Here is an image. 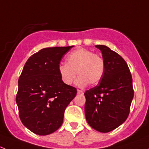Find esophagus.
I'll return each instance as SVG.
<instances>
[{"mask_svg":"<svg viewBox=\"0 0 149 149\" xmlns=\"http://www.w3.org/2000/svg\"><path fill=\"white\" fill-rule=\"evenodd\" d=\"M77 94H81V95H82V94H84V91H81V90L78 89V90H77Z\"/></svg>","mask_w":149,"mask_h":149,"instance_id":"1","label":"esophagus"}]
</instances>
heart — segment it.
Here are the masks:
<instances>
[{"label":"heart","mask_w":149,"mask_h":149,"mask_svg":"<svg viewBox=\"0 0 149 149\" xmlns=\"http://www.w3.org/2000/svg\"><path fill=\"white\" fill-rule=\"evenodd\" d=\"M104 72V62L102 57L92 51L79 48L68 55L66 63L60 64L59 73L62 81L65 85H71L79 76L76 84L79 87H85L88 84H98Z\"/></svg>","instance_id":"obj_1"}]
</instances>
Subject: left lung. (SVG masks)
I'll return each instance as SVG.
<instances>
[{
    "label": "left lung",
    "mask_w": 149,
    "mask_h": 149,
    "mask_svg": "<svg viewBox=\"0 0 149 149\" xmlns=\"http://www.w3.org/2000/svg\"><path fill=\"white\" fill-rule=\"evenodd\" d=\"M102 54L104 72L98 85L87 90L85 115L88 124L101 133H108L127 118L133 99V80L127 64L105 45H96Z\"/></svg>",
    "instance_id": "left-lung-1"
}]
</instances>
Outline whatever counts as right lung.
I'll return each instance as SVG.
<instances>
[{"label": "right lung", "mask_w": 149, "mask_h": 149, "mask_svg": "<svg viewBox=\"0 0 149 149\" xmlns=\"http://www.w3.org/2000/svg\"><path fill=\"white\" fill-rule=\"evenodd\" d=\"M73 47L42 49L24 66L16 102L21 121L35 134L56 131L62 125L65 108L76 97V88L65 85L58 73L63 56Z\"/></svg>", "instance_id": "add662e5"}]
</instances>
